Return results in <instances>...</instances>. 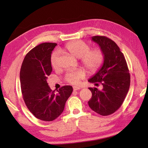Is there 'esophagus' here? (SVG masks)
Instances as JSON below:
<instances>
[{
  "label": "esophagus",
  "mask_w": 148,
  "mask_h": 148,
  "mask_svg": "<svg viewBox=\"0 0 148 148\" xmlns=\"http://www.w3.org/2000/svg\"><path fill=\"white\" fill-rule=\"evenodd\" d=\"M80 89H81V87L80 86H73L74 91H76V90H80Z\"/></svg>",
  "instance_id": "esophagus-1"
}]
</instances>
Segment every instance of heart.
I'll return each instance as SVG.
<instances>
[{
	"label": "heart",
	"mask_w": 148,
	"mask_h": 148,
	"mask_svg": "<svg viewBox=\"0 0 148 148\" xmlns=\"http://www.w3.org/2000/svg\"><path fill=\"white\" fill-rule=\"evenodd\" d=\"M64 49L71 55L75 57L80 58L81 62L88 72H95L101 67L104 60V54L100 48L90 49L88 44L82 40H74L67 43ZM59 53L56 51L53 53L51 58V63L53 68L58 67ZM83 71L78 70L70 71L65 75V80L72 84H76L83 78Z\"/></svg>",
	"instance_id": "1"
}]
</instances>
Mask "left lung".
Returning <instances> with one entry per match:
<instances>
[{
	"label": "left lung",
	"instance_id": "obj_1",
	"mask_svg": "<svg viewBox=\"0 0 148 148\" xmlns=\"http://www.w3.org/2000/svg\"><path fill=\"white\" fill-rule=\"evenodd\" d=\"M92 40L98 44L104 54L102 67L90 78V83L99 82L103 88H89L92 97L90 108L102 116H108L120 108L128 92L130 76L125 56L116 44L105 36H93Z\"/></svg>",
	"mask_w": 148,
	"mask_h": 148
}]
</instances>
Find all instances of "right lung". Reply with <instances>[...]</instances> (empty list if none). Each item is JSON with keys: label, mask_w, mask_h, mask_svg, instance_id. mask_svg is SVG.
Here are the masks:
<instances>
[{"label": "right lung", "mask_w": 148, "mask_h": 148, "mask_svg": "<svg viewBox=\"0 0 148 148\" xmlns=\"http://www.w3.org/2000/svg\"><path fill=\"white\" fill-rule=\"evenodd\" d=\"M56 45L45 42L31 49L23 60L20 74L21 93L27 108L35 117L46 121H53L62 114L73 91L67 85L55 93L47 83L52 72L51 53Z\"/></svg>", "instance_id": "right-lung-1"}]
</instances>
